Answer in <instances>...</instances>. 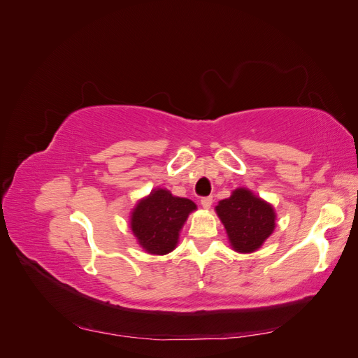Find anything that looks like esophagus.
I'll list each match as a JSON object with an SVG mask.
<instances>
[{"instance_id": "1", "label": "esophagus", "mask_w": 358, "mask_h": 358, "mask_svg": "<svg viewBox=\"0 0 358 358\" xmlns=\"http://www.w3.org/2000/svg\"><path fill=\"white\" fill-rule=\"evenodd\" d=\"M212 197H203L201 200H200V203H201V206H203V209H209L210 206H212Z\"/></svg>"}]
</instances>
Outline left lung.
<instances>
[{"instance_id": "obj_1", "label": "left lung", "mask_w": 358, "mask_h": 358, "mask_svg": "<svg viewBox=\"0 0 358 358\" xmlns=\"http://www.w3.org/2000/svg\"><path fill=\"white\" fill-rule=\"evenodd\" d=\"M229 243L239 254L258 251L276 227V212L268 201L248 188H236L229 199L215 206Z\"/></svg>"}]
</instances>
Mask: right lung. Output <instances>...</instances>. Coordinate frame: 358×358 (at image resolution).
I'll use <instances>...</instances> for the list:
<instances>
[{
    "instance_id": "right-lung-1",
    "label": "right lung",
    "mask_w": 358,
    "mask_h": 358,
    "mask_svg": "<svg viewBox=\"0 0 358 358\" xmlns=\"http://www.w3.org/2000/svg\"><path fill=\"white\" fill-rule=\"evenodd\" d=\"M197 204L189 199L176 197L166 188H155L140 199L129 215L137 243L150 255H166L178 246L179 233Z\"/></svg>"
}]
</instances>
